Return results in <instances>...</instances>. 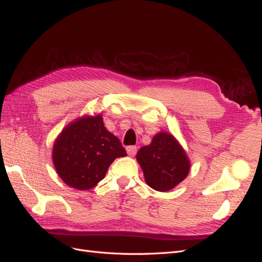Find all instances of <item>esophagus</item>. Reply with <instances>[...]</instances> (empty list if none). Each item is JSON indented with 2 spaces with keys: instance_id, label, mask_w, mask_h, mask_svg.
I'll return each instance as SVG.
<instances>
[{
  "instance_id": "esophagus-1",
  "label": "esophagus",
  "mask_w": 262,
  "mask_h": 262,
  "mask_svg": "<svg viewBox=\"0 0 262 262\" xmlns=\"http://www.w3.org/2000/svg\"><path fill=\"white\" fill-rule=\"evenodd\" d=\"M126 150H127V154L129 156H135L137 153V147L136 146H128V147L126 148Z\"/></svg>"
}]
</instances>
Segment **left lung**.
<instances>
[{
  "mask_svg": "<svg viewBox=\"0 0 262 262\" xmlns=\"http://www.w3.org/2000/svg\"><path fill=\"white\" fill-rule=\"evenodd\" d=\"M146 183L160 192L172 190L190 172V161L180 143L168 133H159L136 155Z\"/></svg>",
  "mask_w": 262,
  "mask_h": 262,
  "instance_id": "left-lung-1",
  "label": "left lung"
}]
</instances>
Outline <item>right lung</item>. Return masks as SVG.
Masks as SVG:
<instances>
[{
    "label": "right lung",
    "instance_id": "add662e5",
    "mask_svg": "<svg viewBox=\"0 0 262 262\" xmlns=\"http://www.w3.org/2000/svg\"><path fill=\"white\" fill-rule=\"evenodd\" d=\"M119 139L103 126L101 115L84 116L62 129L53 145L52 160L67 185L89 190L98 184L117 157L126 156Z\"/></svg>",
    "mask_w": 262,
    "mask_h": 262
}]
</instances>
